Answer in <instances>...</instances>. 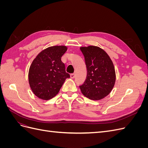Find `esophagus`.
Instances as JSON below:
<instances>
[{
	"mask_svg": "<svg viewBox=\"0 0 148 148\" xmlns=\"http://www.w3.org/2000/svg\"><path fill=\"white\" fill-rule=\"evenodd\" d=\"M75 75L74 73H71V74L70 75V78H71L73 79V78H75Z\"/></svg>",
	"mask_w": 148,
	"mask_h": 148,
	"instance_id": "1",
	"label": "esophagus"
}]
</instances>
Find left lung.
I'll return each instance as SVG.
<instances>
[{"instance_id": "left-lung-1", "label": "left lung", "mask_w": 148, "mask_h": 148, "mask_svg": "<svg viewBox=\"0 0 148 148\" xmlns=\"http://www.w3.org/2000/svg\"><path fill=\"white\" fill-rule=\"evenodd\" d=\"M80 50L84 57L87 76L79 88L89 99H102L109 95L115 83L113 62L106 52L97 46L81 47Z\"/></svg>"}]
</instances>
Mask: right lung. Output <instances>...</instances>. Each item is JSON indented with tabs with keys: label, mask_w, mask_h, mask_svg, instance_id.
<instances>
[{
	"label": "right lung",
	"mask_w": 148,
	"mask_h": 148,
	"mask_svg": "<svg viewBox=\"0 0 148 148\" xmlns=\"http://www.w3.org/2000/svg\"><path fill=\"white\" fill-rule=\"evenodd\" d=\"M67 50L65 46L49 47L39 52L30 65L28 81L35 96L49 100L59 93L65 79L66 73L61 57Z\"/></svg>",
	"instance_id": "obj_1"
}]
</instances>
